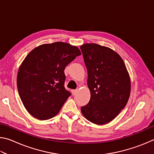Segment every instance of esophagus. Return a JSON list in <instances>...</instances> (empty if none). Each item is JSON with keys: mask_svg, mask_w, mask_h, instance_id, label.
Masks as SVG:
<instances>
[{"mask_svg": "<svg viewBox=\"0 0 154 154\" xmlns=\"http://www.w3.org/2000/svg\"><path fill=\"white\" fill-rule=\"evenodd\" d=\"M78 90H72V95H75L77 93Z\"/></svg>", "mask_w": 154, "mask_h": 154, "instance_id": "1", "label": "esophagus"}]
</instances>
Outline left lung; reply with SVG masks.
<instances>
[{
  "mask_svg": "<svg viewBox=\"0 0 154 154\" xmlns=\"http://www.w3.org/2000/svg\"><path fill=\"white\" fill-rule=\"evenodd\" d=\"M80 48L91 94L89 103L81 111L92 123L107 124L128 101L131 89L129 73L121 56L111 48L96 43L83 44Z\"/></svg>",
  "mask_w": 154,
  "mask_h": 154,
  "instance_id": "8db88e82",
  "label": "left lung"
}]
</instances>
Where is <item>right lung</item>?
<instances>
[{"label": "right lung", "instance_id": "add662e5", "mask_svg": "<svg viewBox=\"0 0 154 154\" xmlns=\"http://www.w3.org/2000/svg\"><path fill=\"white\" fill-rule=\"evenodd\" d=\"M82 53L64 42L43 44L32 49L21 64L17 85L28 113L40 120L59 113L71 93L64 88V69Z\"/></svg>", "mask_w": 154, "mask_h": 154}]
</instances>
